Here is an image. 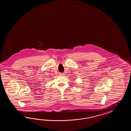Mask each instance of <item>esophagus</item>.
<instances>
[{
	"instance_id": "obj_1",
	"label": "esophagus",
	"mask_w": 131,
	"mask_h": 131,
	"mask_svg": "<svg viewBox=\"0 0 131 131\" xmlns=\"http://www.w3.org/2000/svg\"><path fill=\"white\" fill-rule=\"evenodd\" d=\"M64 73H62V72H59V75H61V76H62V75H64Z\"/></svg>"
}]
</instances>
